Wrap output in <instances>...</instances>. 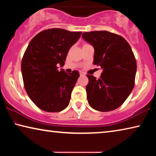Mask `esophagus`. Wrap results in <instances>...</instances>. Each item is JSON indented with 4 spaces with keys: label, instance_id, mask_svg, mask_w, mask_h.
Masks as SVG:
<instances>
[{
    "label": "esophagus",
    "instance_id": "obj_1",
    "mask_svg": "<svg viewBox=\"0 0 156 156\" xmlns=\"http://www.w3.org/2000/svg\"><path fill=\"white\" fill-rule=\"evenodd\" d=\"M80 76H84L86 74H85V73H84L83 72H80Z\"/></svg>",
    "mask_w": 156,
    "mask_h": 156
}]
</instances>
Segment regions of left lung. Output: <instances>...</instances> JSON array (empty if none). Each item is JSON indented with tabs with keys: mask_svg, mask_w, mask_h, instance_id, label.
Masks as SVG:
<instances>
[{
	"mask_svg": "<svg viewBox=\"0 0 156 156\" xmlns=\"http://www.w3.org/2000/svg\"><path fill=\"white\" fill-rule=\"evenodd\" d=\"M82 37L94 47V65L103 70L98 79L87 76L89 105L99 112L117 109L135 84L137 65L131 47L123 37L107 31L84 32Z\"/></svg>",
	"mask_w": 156,
	"mask_h": 156,
	"instance_id": "left-lung-1",
	"label": "left lung"
}]
</instances>
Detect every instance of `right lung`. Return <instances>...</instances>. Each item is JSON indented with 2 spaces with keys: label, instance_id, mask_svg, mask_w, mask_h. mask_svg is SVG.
Returning a JSON list of instances; mask_svg holds the SVG:
<instances>
[{
  "label": "right lung",
  "instance_id": "obj_1",
  "mask_svg": "<svg viewBox=\"0 0 156 156\" xmlns=\"http://www.w3.org/2000/svg\"><path fill=\"white\" fill-rule=\"evenodd\" d=\"M53 28L38 33L31 39L21 62L25 90L32 102L47 112H59L69 104L71 94L80 74L67 73L62 67L67 52L81 36Z\"/></svg>",
  "mask_w": 156,
  "mask_h": 156
}]
</instances>
